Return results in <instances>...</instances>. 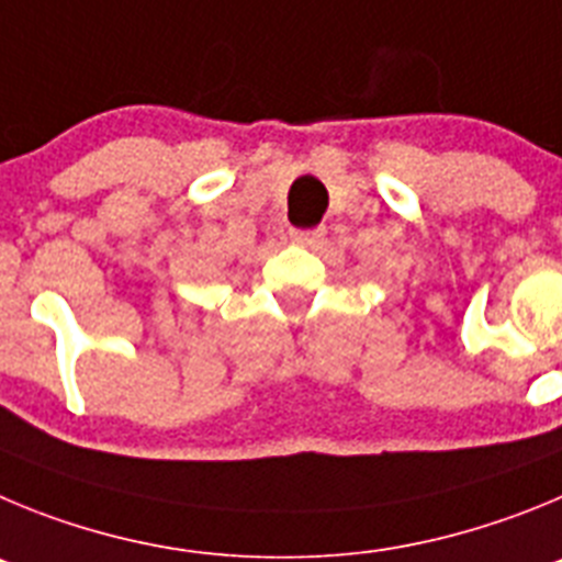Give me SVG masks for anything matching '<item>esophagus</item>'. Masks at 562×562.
<instances>
[{
	"label": "esophagus",
	"mask_w": 562,
	"mask_h": 562,
	"mask_svg": "<svg viewBox=\"0 0 562 562\" xmlns=\"http://www.w3.org/2000/svg\"><path fill=\"white\" fill-rule=\"evenodd\" d=\"M322 235H325V232H322V229H293L291 232L293 244H302V246L318 244V240H322Z\"/></svg>",
	"instance_id": "esophagus-1"
}]
</instances>
